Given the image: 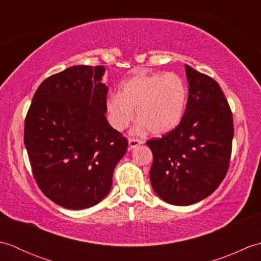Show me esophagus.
I'll return each instance as SVG.
<instances>
[{
	"label": "esophagus",
	"mask_w": 261,
	"mask_h": 261,
	"mask_svg": "<svg viewBox=\"0 0 261 261\" xmlns=\"http://www.w3.org/2000/svg\"><path fill=\"white\" fill-rule=\"evenodd\" d=\"M142 141L138 138H130L129 139V149H134L136 147H138L139 145H141Z\"/></svg>",
	"instance_id": "esophagus-1"
}]
</instances>
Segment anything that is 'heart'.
<instances>
[{"instance_id":"heart-1","label":"heart","mask_w":261,"mask_h":261,"mask_svg":"<svg viewBox=\"0 0 261 261\" xmlns=\"http://www.w3.org/2000/svg\"><path fill=\"white\" fill-rule=\"evenodd\" d=\"M187 97V86L179 75L138 74L122 84L119 95L108 99L110 123L116 130H123L134 120L136 111L140 130L165 135L184 118Z\"/></svg>"}]
</instances>
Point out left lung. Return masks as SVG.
I'll return each mask as SVG.
<instances>
[{"instance_id": "8db88e82", "label": "left lung", "mask_w": 261, "mask_h": 261, "mask_svg": "<svg viewBox=\"0 0 261 261\" xmlns=\"http://www.w3.org/2000/svg\"><path fill=\"white\" fill-rule=\"evenodd\" d=\"M188 98L174 130L146 143L153 162L150 181L157 195L173 205H191L211 195L228 173L233 118L218 82L185 66Z\"/></svg>"}]
</instances>
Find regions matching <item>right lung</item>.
I'll use <instances>...</instances> for the list:
<instances>
[{"label":"right lung","instance_id":"1","mask_svg":"<svg viewBox=\"0 0 261 261\" xmlns=\"http://www.w3.org/2000/svg\"><path fill=\"white\" fill-rule=\"evenodd\" d=\"M104 66H73L43 81L24 120L38 187L69 210L94 206L112 187L127 139L109 124Z\"/></svg>","mask_w":261,"mask_h":261}]
</instances>
